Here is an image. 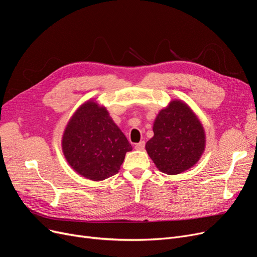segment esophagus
I'll return each instance as SVG.
<instances>
[{
  "label": "esophagus",
  "instance_id": "1",
  "mask_svg": "<svg viewBox=\"0 0 257 257\" xmlns=\"http://www.w3.org/2000/svg\"><path fill=\"white\" fill-rule=\"evenodd\" d=\"M135 148H136L137 150H140V151L144 150V149H145V142H140V143L136 144V146H135Z\"/></svg>",
  "mask_w": 257,
  "mask_h": 257
}]
</instances>
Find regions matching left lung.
<instances>
[{
	"label": "left lung",
	"mask_w": 257,
	"mask_h": 257,
	"mask_svg": "<svg viewBox=\"0 0 257 257\" xmlns=\"http://www.w3.org/2000/svg\"><path fill=\"white\" fill-rule=\"evenodd\" d=\"M146 150L162 172L174 175L191 168L205 150V132L185 103L173 101L161 110Z\"/></svg>",
	"instance_id": "obj_1"
}]
</instances>
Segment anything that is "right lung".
Wrapping results in <instances>:
<instances>
[{
    "mask_svg": "<svg viewBox=\"0 0 257 257\" xmlns=\"http://www.w3.org/2000/svg\"><path fill=\"white\" fill-rule=\"evenodd\" d=\"M67 162L82 176L103 181L115 175L131 145L104 107L89 101L69 120L63 136Z\"/></svg>",
    "mask_w": 257,
    "mask_h": 257,
    "instance_id": "right-lung-1",
    "label": "right lung"
}]
</instances>
